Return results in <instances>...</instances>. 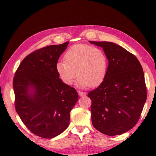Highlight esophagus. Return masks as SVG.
Here are the masks:
<instances>
[{
    "label": "esophagus",
    "mask_w": 156,
    "mask_h": 156,
    "mask_svg": "<svg viewBox=\"0 0 156 156\" xmlns=\"http://www.w3.org/2000/svg\"><path fill=\"white\" fill-rule=\"evenodd\" d=\"M78 94L80 96H84L87 95L86 93H84V92H83V91H78Z\"/></svg>",
    "instance_id": "34e87169"
}]
</instances>
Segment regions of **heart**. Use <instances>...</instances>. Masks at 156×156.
<instances>
[{"label": "heart", "instance_id": "b5f03b06", "mask_svg": "<svg viewBox=\"0 0 156 156\" xmlns=\"http://www.w3.org/2000/svg\"><path fill=\"white\" fill-rule=\"evenodd\" d=\"M64 58L65 62L56 64V72L61 80L67 85L72 84L78 75L79 87H96L107 74V57L99 47L87 44H74L66 51Z\"/></svg>", "mask_w": 156, "mask_h": 156}]
</instances>
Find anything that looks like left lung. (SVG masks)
<instances>
[{
	"instance_id": "left-lung-1",
	"label": "left lung",
	"mask_w": 156,
	"mask_h": 156,
	"mask_svg": "<svg viewBox=\"0 0 156 156\" xmlns=\"http://www.w3.org/2000/svg\"><path fill=\"white\" fill-rule=\"evenodd\" d=\"M101 47L109 65L101 84L89 92L91 121L105 135H120L138 122L147 100L144 72L138 58L111 42L89 41Z\"/></svg>"
}]
</instances>
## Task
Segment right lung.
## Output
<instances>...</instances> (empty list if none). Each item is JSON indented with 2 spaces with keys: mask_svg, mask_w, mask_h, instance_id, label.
Returning <instances> with one entry per match:
<instances>
[{
  "mask_svg": "<svg viewBox=\"0 0 156 156\" xmlns=\"http://www.w3.org/2000/svg\"><path fill=\"white\" fill-rule=\"evenodd\" d=\"M68 44L31 53L20 62L13 80L16 111L29 130L43 138H54L67 128L78 100L76 89L63 83L56 72Z\"/></svg>",
  "mask_w": 156,
  "mask_h": 156,
  "instance_id": "right-lung-1",
  "label": "right lung"
}]
</instances>
